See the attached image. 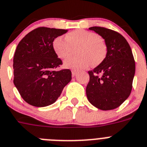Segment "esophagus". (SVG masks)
I'll list each match as a JSON object with an SVG mask.
<instances>
[{
    "label": "esophagus",
    "instance_id": "esophagus-1",
    "mask_svg": "<svg viewBox=\"0 0 147 147\" xmlns=\"http://www.w3.org/2000/svg\"><path fill=\"white\" fill-rule=\"evenodd\" d=\"M78 70L72 69V76H75V75H76V74L78 73Z\"/></svg>",
    "mask_w": 147,
    "mask_h": 147
}]
</instances>
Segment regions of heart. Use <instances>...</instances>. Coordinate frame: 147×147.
<instances>
[{
  "mask_svg": "<svg viewBox=\"0 0 147 147\" xmlns=\"http://www.w3.org/2000/svg\"><path fill=\"white\" fill-rule=\"evenodd\" d=\"M57 37L52 42V49L58 58L64 60L78 46L79 55L70 57L64 61V66L68 68L84 69L92 64L98 65L107 55V48L103 38L96 33L85 29H76L66 35Z\"/></svg>",
  "mask_w": 147,
  "mask_h": 147,
  "instance_id": "obj_1",
  "label": "heart"
}]
</instances>
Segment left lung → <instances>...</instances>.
Segmentation results:
<instances>
[{
	"instance_id": "obj_1",
	"label": "left lung",
	"mask_w": 147,
	"mask_h": 147,
	"mask_svg": "<svg viewBox=\"0 0 147 147\" xmlns=\"http://www.w3.org/2000/svg\"><path fill=\"white\" fill-rule=\"evenodd\" d=\"M104 38L107 55L92 71L86 89L90 104L101 110L114 109L127 100L132 88L135 63L128 42L121 34L98 26L89 28Z\"/></svg>"
}]
</instances>
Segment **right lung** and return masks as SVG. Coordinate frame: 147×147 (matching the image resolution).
<instances>
[{
	"label": "right lung",
	"instance_id": "1",
	"mask_svg": "<svg viewBox=\"0 0 147 147\" xmlns=\"http://www.w3.org/2000/svg\"><path fill=\"white\" fill-rule=\"evenodd\" d=\"M67 29L39 27L19 42L13 58L14 84L26 103L36 107L54 104L72 80L69 69L56 71L62 64L52 49L55 38Z\"/></svg>",
	"mask_w": 147,
	"mask_h": 147
}]
</instances>
